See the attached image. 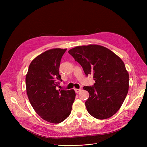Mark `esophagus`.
Masks as SVG:
<instances>
[{"label": "esophagus", "instance_id": "1", "mask_svg": "<svg viewBox=\"0 0 147 147\" xmlns=\"http://www.w3.org/2000/svg\"><path fill=\"white\" fill-rule=\"evenodd\" d=\"M74 90L76 92V93H79V92H80L82 90V89H75Z\"/></svg>", "mask_w": 147, "mask_h": 147}]
</instances>
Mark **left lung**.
Masks as SVG:
<instances>
[{
	"mask_svg": "<svg viewBox=\"0 0 147 147\" xmlns=\"http://www.w3.org/2000/svg\"><path fill=\"white\" fill-rule=\"evenodd\" d=\"M68 53L82 67L86 76L92 74L95 83L84 86L89 97L85 102L88 113L103 120L116 113L129 90V77L123 61L110 49L97 45L80 46Z\"/></svg>",
	"mask_w": 147,
	"mask_h": 147,
	"instance_id": "left-lung-1",
	"label": "left lung"
}]
</instances>
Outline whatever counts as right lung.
<instances>
[{"mask_svg":"<svg viewBox=\"0 0 147 147\" xmlns=\"http://www.w3.org/2000/svg\"><path fill=\"white\" fill-rule=\"evenodd\" d=\"M67 49H52L36 57L26 78L27 94L36 113L52 123L63 121L70 114L76 94L73 89H56L62 82L59 68Z\"/></svg>","mask_w":147,"mask_h":147,"instance_id":"obj_1","label":"right lung"}]
</instances>
